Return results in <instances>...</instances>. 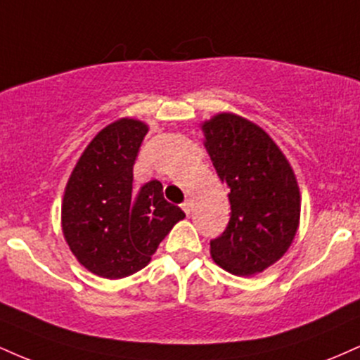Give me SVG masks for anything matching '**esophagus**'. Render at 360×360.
Instances as JSON below:
<instances>
[{
  "instance_id": "obj_1",
  "label": "esophagus",
  "mask_w": 360,
  "mask_h": 360,
  "mask_svg": "<svg viewBox=\"0 0 360 360\" xmlns=\"http://www.w3.org/2000/svg\"><path fill=\"white\" fill-rule=\"evenodd\" d=\"M181 206H183V210H184V213H186V214L191 213V210H193V203H191V200H186L184 203L181 205Z\"/></svg>"
}]
</instances>
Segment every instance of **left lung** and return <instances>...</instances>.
I'll use <instances>...</instances> for the list:
<instances>
[{"label": "left lung", "mask_w": 360, "mask_h": 360, "mask_svg": "<svg viewBox=\"0 0 360 360\" xmlns=\"http://www.w3.org/2000/svg\"><path fill=\"white\" fill-rule=\"evenodd\" d=\"M201 130L232 208L225 232L210 242L212 257L235 276L259 274L286 254L298 232V181L274 140L247 118L218 113Z\"/></svg>", "instance_id": "1"}]
</instances>
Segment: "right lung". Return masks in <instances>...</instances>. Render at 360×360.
Masks as SVG:
<instances>
[{
	"instance_id": "obj_1",
	"label": "right lung",
	"mask_w": 360,
	"mask_h": 360,
	"mask_svg": "<svg viewBox=\"0 0 360 360\" xmlns=\"http://www.w3.org/2000/svg\"><path fill=\"white\" fill-rule=\"evenodd\" d=\"M148 127L120 118L89 142L62 200V233L81 266L106 279L134 274L186 217L152 179L134 188V164Z\"/></svg>"
}]
</instances>
